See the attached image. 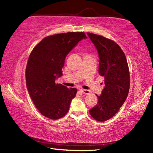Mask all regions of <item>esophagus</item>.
<instances>
[{
	"mask_svg": "<svg viewBox=\"0 0 153 153\" xmlns=\"http://www.w3.org/2000/svg\"><path fill=\"white\" fill-rule=\"evenodd\" d=\"M79 92H82V94H90V92L89 91V90H84V89H80L79 90Z\"/></svg>",
	"mask_w": 153,
	"mask_h": 153,
	"instance_id": "obj_1",
	"label": "esophagus"
}]
</instances>
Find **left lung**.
I'll return each mask as SVG.
<instances>
[{
    "label": "left lung",
    "instance_id": "obj_1",
    "mask_svg": "<svg viewBox=\"0 0 153 153\" xmlns=\"http://www.w3.org/2000/svg\"><path fill=\"white\" fill-rule=\"evenodd\" d=\"M97 49L99 56L98 73L104 77L105 88L97 96V105L90 109L92 117L98 121L113 117L126 101L130 77L125 54L114 41L102 36L87 33Z\"/></svg>",
    "mask_w": 153,
    "mask_h": 153
}]
</instances>
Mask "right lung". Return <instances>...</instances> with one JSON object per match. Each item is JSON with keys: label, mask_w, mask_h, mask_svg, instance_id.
I'll return each instance as SVG.
<instances>
[{"label": "right lung", "mask_w": 153, "mask_h": 153, "mask_svg": "<svg viewBox=\"0 0 153 153\" xmlns=\"http://www.w3.org/2000/svg\"><path fill=\"white\" fill-rule=\"evenodd\" d=\"M87 36L84 32H67L47 36L30 53L25 69L27 91L33 104L45 117H63L76 97V88L56 84L68 53Z\"/></svg>", "instance_id": "add662e5"}]
</instances>
